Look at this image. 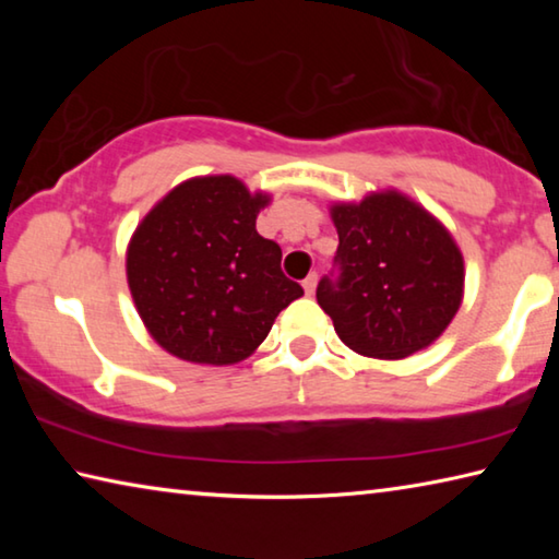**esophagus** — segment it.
I'll list each match as a JSON object with an SVG mask.
<instances>
[{"mask_svg":"<svg viewBox=\"0 0 559 559\" xmlns=\"http://www.w3.org/2000/svg\"><path fill=\"white\" fill-rule=\"evenodd\" d=\"M316 286H318V276H316V273H310V276H308L306 281H302V288H306V296H313Z\"/></svg>","mask_w":559,"mask_h":559,"instance_id":"1","label":"esophagus"}]
</instances>
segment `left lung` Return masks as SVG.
<instances>
[{
	"label": "left lung",
	"instance_id": "8db88e82",
	"mask_svg": "<svg viewBox=\"0 0 559 559\" xmlns=\"http://www.w3.org/2000/svg\"><path fill=\"white\" fill-rule=\"evenodd\" d=\"M337 251L316 298L359 355L400 359L431 345L463 298V257L451 234L400 192L335 204Z\"/></svg>",
	"mask_w": 559,
	"mask_h": 559
}]
</instances>
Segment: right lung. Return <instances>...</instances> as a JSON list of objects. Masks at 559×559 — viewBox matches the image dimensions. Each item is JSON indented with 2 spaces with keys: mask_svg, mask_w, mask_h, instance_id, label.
<instances>
[{
  "mask_svg": "<svg viewBox=\"0 0 559 559\" xmlns=\"http://www.w3.org/2000/svg\"><path fill=\"white\" fill-rule=\"evenodd\" d=\"M266 194L229 175L194 177L150 212L128 246V286L159 345L202 365L249 357L302 288L257 231Z\"/></svg>",
  "mask_w": 559,
  "mask_h": 559,
  "instance_id": "1",
  "label": "right lung"
}]
</instances>
